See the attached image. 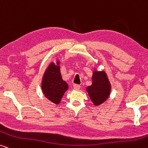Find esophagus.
I'll use <instances>...</instances> for the list:
<instances>
[{
	"label": "esophagus",
	"instance_id": "obj_1",
	"mask_svg": "<svg viewBox=\"0 0 148 148\" xmlns=\"http://www.w3.org/2000/svg\"><path fill=\"white\" fill-rule=\"evenodd\" d=\"M73 88L75 90H79L80 89V86L78 85V84H74Z\"/></svg>",
	"mask_w": 148,
	"mask_h": 148
}]
</instances>
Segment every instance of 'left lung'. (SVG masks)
Instances as JSON below:
<instances>
[{
    "mask_svg": "<svg viewBox=\"0 0 148 148\" xmlns=\"http://www.w3.org/2000/svg\"><path fill=\"white\" fill-rule=\"evenodd\" d=\"M92 84L86 88L94 105H100L108 99L111 85L105 71H95L92 75Z\"/></svg>",
    "mask_w": 148,
    "mask_h": 148,
    "instance_id": "obj_1",
    "label": "left lung"
}]
</instances>
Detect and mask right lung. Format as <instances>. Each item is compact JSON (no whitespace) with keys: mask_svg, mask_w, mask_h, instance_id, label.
<instances>
[{"mask_svg":"<svg viewBox=\"0 0 148 148\" xmlns=\"http://www.w3.org/2000/svg\"><path fill=\"white\" fill-rule=\"evenodd\" d=\"M59 64V61L56 65L53 62L49 64L43 75L41 83L44 95L54 104L60 103L61 99L69 88L68 84L61 76Z\"/></svg>","mask_w":148,"mask_h":148,"instance_id":"obj_1","label":"right lung"}]
</instances>
